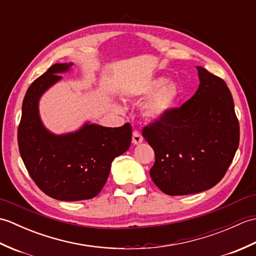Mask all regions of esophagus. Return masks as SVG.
Here are the masks:
<instances>
[{
    "label": "esophagus",
    "instance_id": "obj_1",
    "mask_svg": "<svg viewBox=\"0 0 256 256\" xmlns=\"http://www.w3.org/2000/svg\"><path fill=\"white\" fill-rule=\"evenodd\" d=\"M143 142V138L142 135H140L138 131H134L133 135H132V143L134 145H138Z\"/></svg>",
    "mask_w": 256,
    "mask_h": 256
}]
</instances>
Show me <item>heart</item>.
<instances>
[{
	"instance_id": "heart-1",
	"label": "heart",
	"mask_w": 256,
	"mask_h": 256,
	"mask_svg": "<svg viewBox=\"0 0 256 256\" xmlns=\"http://www.w3.org/2000/svg\"><path fill=\"white\" fill-rule=\"evenodd\" d=\"M179 86L174 81L167 82L164 77L154 78L134 90L131 98L134 100H146L140 106V116L148 122H157L165 118L179 96Z\"/></svg>"
}]
</instances>
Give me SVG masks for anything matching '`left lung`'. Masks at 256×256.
<instances>
[{
	"mask_svg": "<svg viewBox=\"0 0 256 256\" xmlns=\"http://www.w3.org/2000/svg\"><path fill=\"white\" fill-rule=\"evenodd\" d=\"M197 70L200 84L196 94L143 128L144 138L155 152L150 177L170 196L216 186L238 148L240 126L229 88L204 68Z\"/></svg>",
	"mask_w": 256,
	"mask_h": 256,
	"instance_id": "left-lung-1",
	"label": "left lung"
}]
</instances>
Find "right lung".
Instances as JSON below:
<instances>
[{
	"label": "right lung",
	"mask_w": 256,
	"mask_h": 256,
	"mask_svg": "<svg viewBox=\"0 0 256 256\" xmlns=\"http://www.w3.org/2000/svg\"><path fill=\"white\" fill-rule=\"evenodd\" d=\"M72 62L55 64L27 89L18 140L22 160L42 192L62 201L96 197L106 182L111 164L131 145L132 128H106L86 122L78 131L54 134L40 116V96L69 72Z\"/></svg>",
	"instance_id": "obj_1"
}]
</instances>
